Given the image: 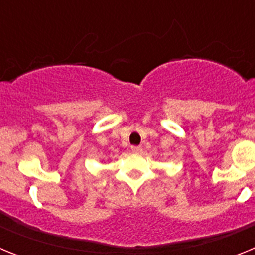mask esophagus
Segmentation results:
<instances>
[{"label": "esophagus", "instance_id": "1", "mask_svg": "<svg viewBox=\"0 0 255 255\" xmlns=\"http://www.w3.org/2000/svg\"><path fill=\"white\" fill-rule=\"evenodd\" d=\"M131 150L134 153H141V150H143V149H141V147H139V145H132Z\"/></svg>", "mask_w": 255, "mask_h": 255}]
</instances>
